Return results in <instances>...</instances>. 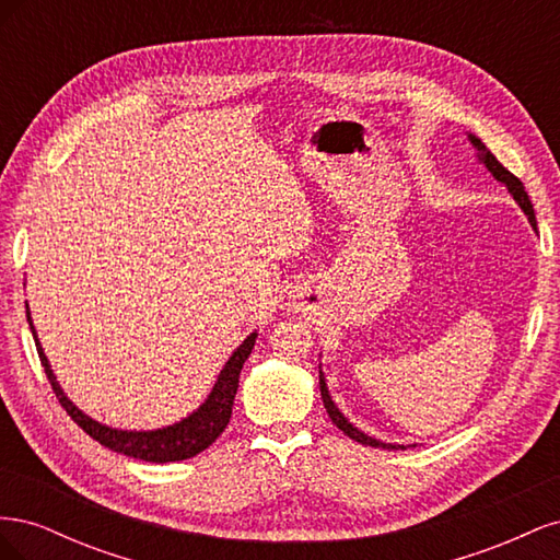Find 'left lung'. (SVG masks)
<instances>
[{
  "mask_svg": "<svg viewBox=\"0 0 560 560\" xmlns=\"http://www.w3.org/2000/svg\"><path fill=\"white\" fill-rule=\"evenodd\" d=\"M467 140H469L471 147H474V156H477V161H479V163L486 167V171H488L490 175H493L498 182H502V184L506 186V191H510V194L514 196V200L518 202V208L523 210V214L528 217V222H530L533 231H537V219H535L533 202H530L528 194H525L521 179L514 177L493 154H490V149L477 138V135L467 132ZM319 395H322V401H325V409H327V413H329L334 425H336L338 430H341L343 434H348L350 439H354V442H360V444H364V446H374V448H387V451L406 448L404 444H385V442H381V439L369 436V434H364L360 428H354L352 422L341 413V409H338L336 401L331 399L329 387H327V378H325V374H322V364H319Z\"/></svg>",
  "mask_w": 560,
  "mask_h": 560,
  "instance_id": "left-lung-1",
  "label": "left lung"
}]
</instances>
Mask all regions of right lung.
Wrapping results in <instances>:
<instances>
[{
  "label": "right lung",
  "instance_id": "obj_1",
  "mask_svg": "<svg viewBox=\"0 0 560 560\" xmlns=\"http://www.w3.org/2000/svg\"><path fill=\"white\" fill-rule=\"evenodd\" d=\"M27 322H30V331L35 336L37 352L42 366L46 371V376L50 381V387L62 404V409L72 416L77 425L91 434L95 442L107 446L109 451H116L128 457H138V460L144 463H179V460H189V457L198 455L200 451H206L214 439L222 434L231 420L233 411V399L235 393H238V378H241V369L245 360L249 358V352L257 343V331H252L245 341L231 352V358L226 364L219 371V376L210 389V395L206 397L194 413L186 418L173 422V425L156 428V430H118L109 428L105 422H100L91 418L89 413H83L79 406L65 395V389L60 387L54 369L48 364L46 352L39 343V336L35 329V322L30 317V306H27Z\"/></svg>",
  "mask_w": 560,
  "mask_h": 560
}]
</instances>
